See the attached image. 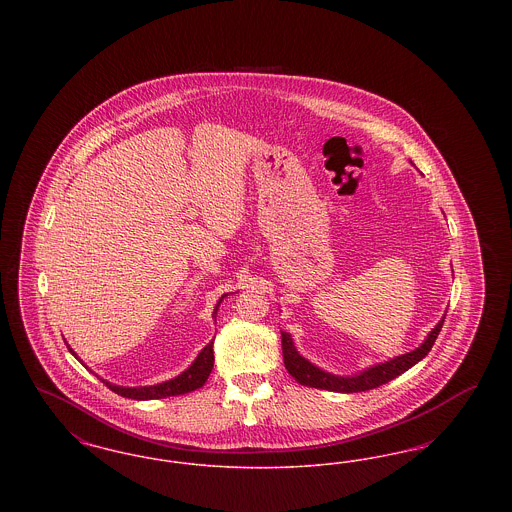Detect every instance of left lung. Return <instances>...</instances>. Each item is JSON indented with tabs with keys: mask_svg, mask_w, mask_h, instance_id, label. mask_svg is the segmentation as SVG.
I'll return each instance as SVG.
<instances>
[{
	"mask_svg": "<svg viewBox=\"0 0 512 512\" xmlns=\"http://www.w3.org/2000/svg\"><path fill=\"white\" fill-rule=\"evenodd\" d=\"M443 320H445V317L439 320L438 326L428 334V338L418 349H414L411 353H405L401 357H395V359H391L388 363L372 366V368H368L365 372H361L359 376H351V378L332 376V374L320 370L317 366L311 365L309 361H305L295 351L290 334L282 332L284 365H286V370L292 374L293 378L301 386H309V388H317V390L340 391V393L374 390V388H380L382 384H388L393 378H397L399 374L409 370L411 366L416 365L420 359H424L430 353L432 345L438 340Z\"/></svg>",
	"mask_w": 512,
	"mask_h": 512,
	"instance_id": "1",
	"label": "left lung"
}]
</instances>
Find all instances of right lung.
I'll list each match as a JSON object with an SVG mask.
<instances>
[{
	"mask_svg": "<svg viewBox=\"0 0 512 512\" xmlns=\"http://www.w3.org/2000/svg\"><path fill=\"white\" fill-rule=\"evenodd\" d=\"M222 297H224V295H222ZM220 301H222V299H220ZM217 309H219V305H217ZM217 309H215V315H217ZM67 347H69V345H67ZM69 351L73 353L71 347H69ZM213 363H215V355H213V341H211V343L205 345L203 351L197 355L194 365L190 366L186 372H182L180 376L169 380V382H163V384H157V386H147V388H122V386H113V384H109V382H103V384H105L109 390L119 393L122 397H128V399H138V401L163 399V397L182 395V393H188V391L201 388V386L207 382V378H209V374H211V370H213Z\"/></svg>",
	"mask_w": 512,
	"mask_h": 512,
	"instance_id": "obj_1",
	"label": "right lung"
}]
</instances>
